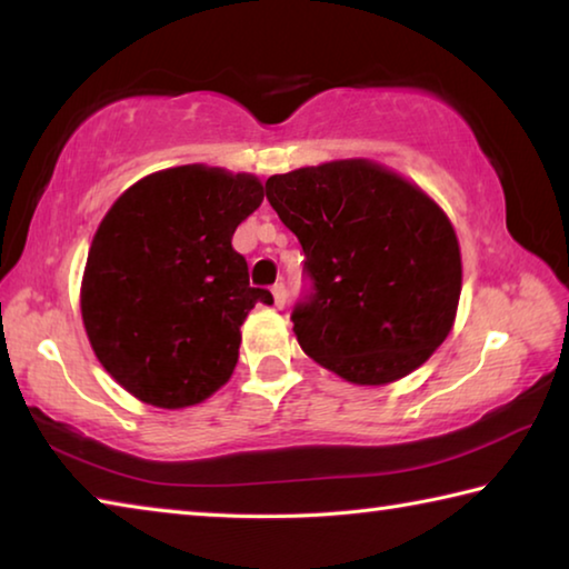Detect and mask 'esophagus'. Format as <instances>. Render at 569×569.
<instances>
[{
    "label": "esophagus",
    "mask_w": 569,
    "mask_h": 569,
    "mask_svg": "<svg viewBox=\"0 0 569 569\" xmlns=\"http://www.w3.org/2000/svg\"><path fill=\"white\" fill-rule=\"evenodd\" d=\"M271 293H273V301H276V306L278 308H283L286 306V286L283 283H276L273 288H271Z\"/></svg>",
    "instance_id": "1"
}]
</instances>
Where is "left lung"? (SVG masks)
<instances>
[{
    "label": "left lung",
    "mask_w": 569,
    "mask_h": 569,
    "mask_svg": "<svg viewBox=\"0 0 569 569\" xmlns=\"http://www.w3.org/2000/svg\"><path fill=\"white\" fill-rule=\"evenodd\" d=\"M311 281L291 321L301 349L351 383L397 381L447 339L461 293L457 233L435 200L369 160L266 180Z\"/></svg>",
    "instance_id": "8db88e82"
}]
</instances>
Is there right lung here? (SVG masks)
I'll return each mask as SVG.
<instances>
[{"instance_id":"1","label":"right lung","mask_w":569,"mask_h":569,"mask_svg":"<svg viewBox=\"0 0 569 569\" xmlns=\"http://www.w3.org/2000/svg\"><path fill=\"white\" fill-rule=\"evenodd\" d=\"M261 200L253 176L182 166L134 182L102 218L82 321L94 356L132 397L182 409L230 379L248 311L273 303L230 243Z\"/></svg>"}]
</instances>
